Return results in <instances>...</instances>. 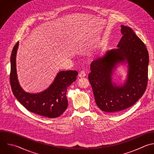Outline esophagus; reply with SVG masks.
I'll return each mask as SVG.
<instances>
[{"label": "esophagus", "mask_w": 154, "mask_h": 154, "mask_svg": "<svg viewBox=\"0 0 154 154\" xmlns=\"http://www.w3.org/2000/svg\"><path fill=\"white\" fill-rule=\"evenodd\" d=\"M78 76H79V78H84V77H85V76H86V73H85L84 72L81 71V72L79 73V74Z\"/></svg>", "instance_id": "esophagus-1"}]
</instances>
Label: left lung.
<instances>
[{
    "mask_svg": "<svg viewBox=\"0 0 154 154\" xmlns=\"http://www.w3.org/2000/svg\"><path fill=\"white\" fill-rule=\"evenodd\" d=\"M123 34L117 48L106 52L91 64L89 81L97 106L115 113L132 106L144 94L147 84L149 54L133 30L121 25ZM119 63L127 64L126 81L118 86L112 75Z\"/></svg>",
    "mask_w": 154,
    "mask_h": 154,
    "instance_id": "8db88e82",
    "label": "left lung"
}]
</instances>
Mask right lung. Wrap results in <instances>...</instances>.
Returning <instances> with one entry per match:
<instances>
[{
    "label": "right lung",
    "mask_w": 154,
    "mask_h": 154,
    "mask_svg": "<svg viewBox=\"0 0 154 154\" xmlns=\"http://www.w3.org/2000/svg\"><path fill=\"white\" fill-rule=\"evenodd\" d=\"M19 43L13 48L11 57L10 83L13 93L18 101L28 111L48 117L61 116L68 106L66 92L76 79L78 73L75 70L61 71L52 84L45 90L38 93L26 92L18 81L16 69V55Z\"/></svg>",
    "instance_id": "obj_1"
}]
</instances>
